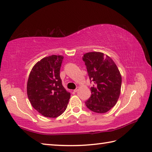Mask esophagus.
<instances>
[{
  "label": "esophagus",
  "instance_id": "1",
  "mask_svg": "<svg viewBox=\"0 0 152 152\" xmlns=\"http://www.w3.org/2000/svg\"><path fill=\"white\" fill-rule=\"evenodd\" d=\"M78 90H79V87H77V88L75 90H74V91L75 92H76L78 91Z\"/></svg>",
  "mask_w": 152,
  "mask_h": 152
}]
</instances>
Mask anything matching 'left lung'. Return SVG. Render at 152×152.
Masks as SVG:
<instances>
[{"instance_id": "8db88e82", "label": "left lung", "mask_w": 152, "mask_h": 152, "mask_svg": "<svg viewBox=\"0 0 152 152\" xmlns=\"http://www.w3.org/2000/svg\"><path fill=\"white\" fill-rule=\"evenodd\" d=\"M82 60L90 80L93 82L86 106L94 113H107L116 104L120 96L122 80L119 69L109 56L101 52L86 53Z\"/></svg>"}]
</instances>
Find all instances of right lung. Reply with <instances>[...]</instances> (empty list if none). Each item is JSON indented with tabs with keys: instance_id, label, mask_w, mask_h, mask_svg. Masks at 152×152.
I'll list each match as a JSON object with an SVG mask.
<instances>
[{
	"instance_id": "1",
	"label": "right lung",
	"mask_w": 152,
	"mask_h": 152,
	"mask_svg": "<svg viewBox=\"0 0 152 152\" xmlns=\"http://www.w3.org/2000/svg\"><path fill=\"white\" fill-rule=\"evenodd\" d=\"M64 57L52 55L35 64L29 74L27 92L32 107L43 116L56 118L65 111L70 93L60 76Z\"/></svg>"
}]
</instances>
